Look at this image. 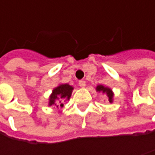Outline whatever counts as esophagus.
Instances as JSON below:
<instances>
[{"instance_id": "1", "label": "esophagus", "mask_w": 155, "mask_h": 155, "mask_svg": "<svg viewBox=\"0 0 155 155\" xmlns=\"http://www.w3.org/2000/svg\"><path fill=\"white\" fill-rule=\"evenodd\" d=\"M79 85H80V87H81V88H84V87H85V85H86V82H85V81H83V80H81V81H79Z\"/></svg>"}]
</instances>
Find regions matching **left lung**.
I'll return each instance as SVG.
<instances>
[{
  "instance_id": "obj_1",
  "label": "left lung",
  "mask_w": 155,
  "mask_h": 155,
  "mask_svg": "<svg viewBox=\"0 0 155 155\" xmlns=\"http://www.w3.org/2000/svg\"><path fill=\"white\" fill-rule=\"evenodd\" d=\"M96 91H99V92H101V91L102 93H106L108 98V101H109L110 103H112L114 94H113V92H112V90H111V89H109V88H108V87H105V86H103V85H98V86L96 87Z\"/></svg>"
}]
</instances>
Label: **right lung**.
<instances>
[{
  "label": "right lung",
  "instance_id": "obj_1",
  "mask_svg": "<svg viewBox=\"0 0 155 155\" xmlns=\"http://www.w3.org/2000/svg\"><path fill=\"white\" fill-rule=\"evenodd\" d=\"M73 90L74 87L67 83L58 85L53 90L52 94L49 97L48 106L55 105L56 108H63L64 107L63 102L65 101H69Z\"/></svg>",
  "mask_w": 155,
  "mask_h": 155
}]
</instances>
